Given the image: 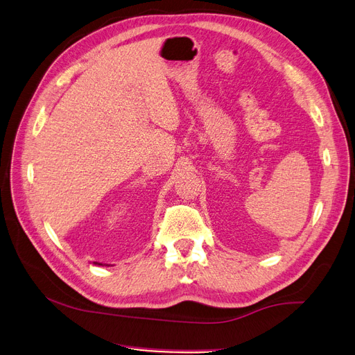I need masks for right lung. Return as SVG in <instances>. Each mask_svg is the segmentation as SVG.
Listing matches in <instances>:
<instances>
[{"instance_id":"obj_1","label":"right lung","mask_w":355,"mask_h":355,"mask_svg":"<svg viewBox=\"0 0 355 355\" xmlns=\"http://www.w3.org/2000/svg\"><path fill=\"white\" fill-rule=\"evenodd\" d=\"M94 264H97V266H103V264H100V263H94Z\"/></svg>"}]
</instances>
